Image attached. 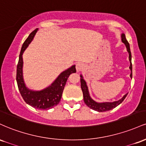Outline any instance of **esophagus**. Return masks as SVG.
I'll return each instance as SVG.
<instances>
[{
	"mask_svg": "<svg viewBox=\"0 0 146 146\" xmlns=\"http://www.w3.org/2000/svg\"><path fill=\"white\" fill-rule=\"evenodd\" d=\"M83 64L82 63H78L76 64V71L77 72H79L80 71H82V70L83 69Z\"/></svg>",
	"mask_w": 146,
	"mask_h": 146,
	"instance_id": "esophagus-1",
	"label": "esophagus"
}]
</instances>
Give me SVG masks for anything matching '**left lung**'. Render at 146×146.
Returning <instances> with one entry per match:
<instances>
[{
  "label": "left lung",
  "instance_id": "1",
  "mask_svg": "<svg viewBox=\"0 0 146 146\" xmlns=\"http://www.w3.org/2000/svg\"><path fill=\"white\" fill-rule=\"evenodd\" d=\"M121 40L124 43L125 46L127 48V51H128L129 53V60H130V69L131 70V73H130V78H132V62H131V59H132V56H131V52H130V44H129L128 42L127 41L126 38H125V34L123 33L121 35ZM81 78H80V82H81V88L83 92V97H84V103L86 104L87 106H88L91 109L96 110L98 112H105L108 111V110H112L113 108H115V107H117V106H119L122 102L124 100V99L126 98L127 94H125L124 96L122 98L121 100H118V101L114 102H104V103H98V102H95L94 100H92L90 98L89 93H88V87H87L86 83L85 82V80L83 79V77L82 75H80Z\"/></svg>",
  "mask_w": 146,
  "mask_h": 146
}]
</instances>
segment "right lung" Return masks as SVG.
Returning <instances> with one entry per match:
<instances>
[{
    "instance_id": "right-lung-1",
    "label": "right lung",
    "mask_w": 146,
    "mask_h": 146,
    "mask_svg": "<svg viewBox=\"0 0 146 146\" xmlns=\"http://www.w3.org/2000/svg\"><path fill=\"white\" fill-rule=\"evenodd\" d=\"M38 29L29 34V37L24 42L22 46L19 56V60L17 64L16 71V81L18 89L23 97V100L27 104L31 106L33 108L39 110H48L56 106L60 103L64 86L66 84L68 77L71 73H75V65L72 66L60 74L58 78L50 86L40 91L30 90L25 86L23 77V53L36 34Z\"/></svg>"
}]
</instances>
